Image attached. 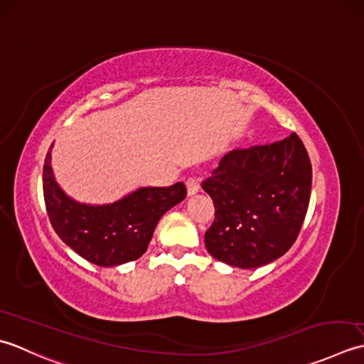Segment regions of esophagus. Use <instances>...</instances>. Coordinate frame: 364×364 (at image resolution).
<instances>
[{
    "mask_svg": "<svg viewBox=\"0 0 364 364\" xmlns=\"http://www.w3.org/2000/svg\"><path fill=\"white\" fill-rule=\"evenodd\" d=\"M198 191H199V182L195 179V177H190V179L187 181V193H188V196H195Z\"/></svg>",
    "mask_w": 364,
    "mask_h": 364,
    "instance_id": "esophagus-1",
    "label": "esophagus"
}]
</instances>
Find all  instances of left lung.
<instances>
[{"mask_svg":"<svg viewBox=\"0 0 364 364\" xmlns=\"http://www.w3.org/2000/svg\"><path fill=\"white\" fill-rule=\"evenodd\" d=\"M313 169L301 139L235 149L221 159L203 188L215 205L204 235L210 256L239 269H257L286 255L309 204Z\"/></svg>","mask_w":364,"mask_h":364,"instance_id":"obj_1","label":"left lung"}]
</instances>
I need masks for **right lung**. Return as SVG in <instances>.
<instances>
[{
	"label": "right lung",
	"instance_id": "obj_1",
	"mask_svg": "<svg viewBox=\"0 0 364 364\" xmlns=\"http://www.w3.org/2000/svg\"><path fill=\"white\" fill-rule=\"evenodd\" d=\"M51 147L43 165V199L55 232L86 261L116 267L143 256L159 220L183 201L182 182L171 187H141L113 204H83L65 195L51 168Z\"/></svg>",
	"mask_w": 364,
	"mask_h": 364
}]
</instances>
